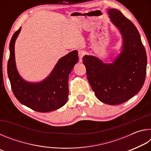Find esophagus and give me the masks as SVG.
Returning a JSON list of instances; mask_svg holds the SVG:
<instances>
[{
    "instance_id": "esophagus-1",
    "label": "esophagus",
    "mask_w": 151,
    "mask_h": 151,
    "mask_svg": "<svg viewBox=\"0 0 151 151\" xmlns=\"http://www.w3.org/2000/svg\"><path fill=\"white\" fill-rule=\"evenodd\" d=\"M85 54H86L85 51H84V50H79L78 51V57H79V59H80L81 61L82 60V58H83L84 56L85 55Z\"/></svg>"
}]
</instances>
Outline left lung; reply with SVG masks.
<instances>
[{
	"label": "left lung",
	"instance_id": "8db88e82",
	"mask_svg": "<svg viewBox=\"0 0 151 151\" xmlns=\"http://www.w3.org/2000/svg\"><path fill=\"white\" fill-rule=\"evenodd\" d=\"M111 21L122 36L121 52L111 63L92 55L83 58L88 83L103 103L116 105L129 100L144 85L147 58L139 32L132 22L115 9L108 10Z\"/></svg>",
	"mask_w": 151,
	"mask_h": 151
}]
</instances>
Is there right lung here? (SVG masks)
I'll use <instances>...</instances> for the list:
<instances>
[{"instance_id":"1","label":"right lung","mask_w":151,"mask_h":151,"mask_svg":"<svg viewBox=\"0 0 151 151\" xmlns=\"http://www.w3.org/2000/svg\"><path fill=\"white\" fill-rule=\"evenodd\" d=\"M21 27L12 36L9 45L10 57L7 65L9 78L14 96L22 104L40 112L60 108L67 102L68 76L78 61V51L73 50L56 64L50 75L37 83L25 81L16 66L14 45Z\"/></svg>"}]
</instances>
